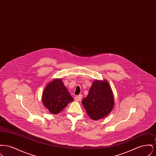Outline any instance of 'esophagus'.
<instances>
[{"label": "esophagus", "mask_w": 156, "mask_h": 156, "mask_svg": "<svg viewBox=\"0 0 156 156\" xmlns=\"http://www.w3.org/2000/svg\"><path fill=\"white\" fill-rule=\"evenodd\" d=\"M82 95H79L78 96H76L75 97V101H80L81 100Z\"/></svg>", "instance_id": "esophagus-1"}]
</instances>
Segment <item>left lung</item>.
<instances>
[{
	"label": "left lung",
	"mask_w": 156,
	"mask_h": 156,
	"mask_svg": "<svg viewBox=\"0 0 156 156\" xmlns=\"http://www.w3.org/2000/svg\"><path fill=\"white\" fill-rule=\"evenodd\" d=\"M114 102L113 92L106 80L93 82L88 96L82 101L89 118L94 120L108 116L113 108Z\"/></svg>",
	"instance_id": "left-lung-1"
}]
</instances>
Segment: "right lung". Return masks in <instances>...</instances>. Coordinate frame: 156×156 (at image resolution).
<instances>
[{"label": "right lung", "instance_id": "right-lung-1", "mask_svg": "<svg viewBox=\"0 0 156 156\" xmlns=\"http://www.w3.org/2000/svg\"><path fill=\"white\" fill-rule=\"evenodd\" d=\"M73 101L74 98L71 96L61 78H55L48 83L43 92V104L53 115L59 113Z\"/></svg>", "mask_w": 156, "mask_h": 156}]
</instances>
